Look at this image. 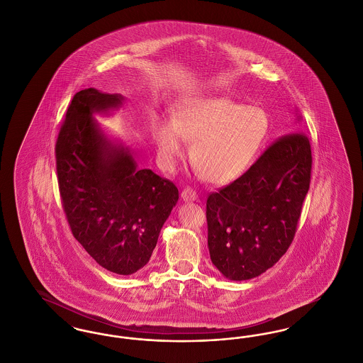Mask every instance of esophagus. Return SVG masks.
<instances>
[{
  "label": "esophagus",
  "instance_id": "34e87169",
  "mask_svg": "<svg viewBox=\"0 0 363 363\" xmlns=\"http://www.w3.org/2000/svg\"><path fill=\"white\" fill-rule=\"evenodd\" d=\"M181 197L184 201H196L197 200V193L191 188H185L181 193Z\"/></svg>",
  "mask_w": 363,
  "mask_h": 363
}]
</instances>
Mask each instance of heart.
Here are the masks:
<instances>
[{
  "label": "heart",
  "instance_id": "obj_1",
  "mask_svg": "<svg viewBox=\"0 0 363 363\" xmlns=\"http://www.w3.org/2000/svg\"><path fill=\"white\" fill-rule=\"evenodd\" d=\"M268 129V116L259 107L223 96L194 98L175 107L173 123H156L154 143L166 169L184 155L182 140L191 143L194 169L208 182L225 185L252 167Z\"/></svg>",
  "mask_w": 363,
  "mask_h": 363
}]
</instances>
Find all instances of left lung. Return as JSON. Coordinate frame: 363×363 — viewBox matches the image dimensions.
Masks as SVG:
<instances>
[{
    "mask_svg": "<svg viewBox=\"0 0 363 363\" xmlns=\"http://www.w3.org/2000/svg\"><path fill=\"white\" fill-rule=\"evenodd\" d=\"M311 173L309 138L294 132L277 138L241 178L208 196V249L223 277H259L287 252Z\"/></svg>",
    "mask_w": 363,
    "mask_h": 363,
    "instance_id": "8db88e82",
    "label": "left lung"
}]
</instances>
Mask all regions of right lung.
<instances>
[{
  "mask_svg": "<svg viewBox=\"0 0 363 363\" xmlns=\"http://www.w3.org/2000/svg\"><path fill=\"white\" fill-rule=\"evenodd\" d=\"M123 101L95 88L79 91L60 129L55 160L73 237L104 269L132 275L151 259L178 189L152 170H140L130 150L94 120L95 113L107 114Z\"/></svg>",
  "mask_w": 363,
  "mask_h": 363,
  "instance_id": "right-lung-1",
  "label": "right lung"
}]
</instances>
